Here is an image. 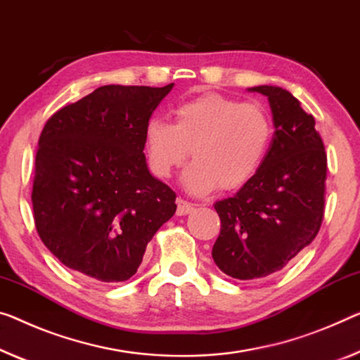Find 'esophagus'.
I'll use <instances>...</instances> for the list:
<instances>
[{
  "label": "esophagus",
  "mask_w": 360,
  "mask_h": 360,
  "mask_svg": "<svg viewBox=\"0 0 360 360\" xmlns=\"http://www.w3.org/2000/svg\"><path fill=\"white\" fill-rule=\"evenodd\" d=\"M195 211V204L185 199H176V215H186Z\"/></svg>",
  "instance_id": "esophagus-1"
}]
</instances>
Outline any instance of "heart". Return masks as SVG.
Masks as SVG:
<instances>
[{
  "label": "heart",
  "instance_id": "heart-1",
  "mask_svg": "<svg viewBox=\"0 0 360 360\" xmlns=\"http://www.w3.org/2000/svg\"><path fill=\"white\" fill-rule=\"evenodd\" d=\"M174 124L151 119L145 127L149 170L169 179L188 158L195 159L184 175L195 195L215 188L233 191L245 186L261 167L274 127L262 104L241 103L217 93H204L172 109Z\"/></svg>",
  "mask_w": 360,
  "mask_h": 360
}]
</instances>
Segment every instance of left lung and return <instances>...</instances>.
Wrapping results in <instances>:
<instances>
[{"instance_id": "obj_1", "label": "left lung", "mask_w": 360, "mask_h": 360, "mask_svg": "<svg viewBox=\"0 0 360 360\" xmlns=\"http://www.w3.org/2000/svg\"><path fill=\"white\" fill-rule=\"evenodd\" d=\"M269 98L274 138L256 175L214 204L220 235L212 257L224 274L252 280L281 270L317 236L325 212L327 153L312 114L280 86H254Z\"/></svg>"}]
</instances>
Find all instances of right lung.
<instances>
[{
	"label": "right lung",
	"instance_id": "1",
	"mask_svg": "<svg viewBox=\"0 0 360 360\" xmlns=\"http://www.w3.org/2000/svg\"><path fill=\"white\" fill-rule=\"evenodd\" d=\"M172 86H99L43 127L33 220L43 245L86 278L129 280L175 214V191L149 174L143 153L145 127Z\"/></svg>",
	"mask_w": 360,
	"mask_h": 360
}]
</instances>
